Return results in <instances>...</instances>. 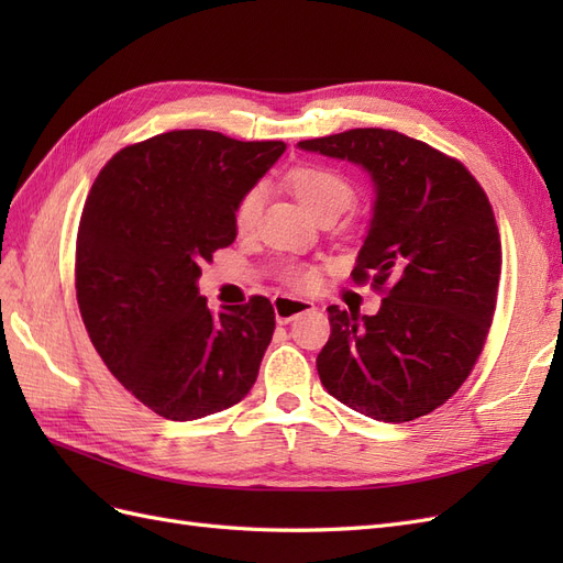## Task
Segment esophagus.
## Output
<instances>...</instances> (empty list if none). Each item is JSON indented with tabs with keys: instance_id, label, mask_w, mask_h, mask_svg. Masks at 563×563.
Segmentation results:
<instances>
[{
	"instance_id": "34e87169",
	"label": "esophagus",
	"mask_w": 563,
	"mask_h": 563,
	"mask_svg": "<svg viewBox=\"0 0 563 563\" xmlns=\"http://www.w3.org/2000/svg\"><path fill=\"white\" fill-rule=\"evenodd\" d=\"M275 305V319L277 323H288L294 321L300 314H308L314 310V302L310 300H302V298H291V296H277L272 300Z\"/></svg>"
}]
</instances>
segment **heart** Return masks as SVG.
Wrapping results in <instances>:
<instances>
[{
  "label": "heart",
  "instance_id": "1",
  "mask_svg": "<svg viewBox=\"0 0 563 563\" xmlns=\"http://www.w3.org/2000/svg\"><path fill=\"white\" fill-rule=\"evenodd\" d=\"M288 185L296 192V197L308 207L317 218L321 213L329 211H340L343 213L345 209H350V203L354 199V190L352 185L335 174L333 168L327 166H298L288 174ZM265 201V190L263 185H253L249 190L240 197L234 207V228L240 232H249L255 220L261 216ZM288 282L294 286H305L312 282V272L308 269H291L288 272Z\"/></svg>",
  "mask_w": 563,
  "mask_h": 563
}]
</instances>
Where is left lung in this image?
I'll return each mask as SVG.
<instances>
[{
    "label": "left lung",
    "mask_w": 563,
    "mask_h": 563,
    "mask_svg": "<svg viewBox=\"0 0 563 563\" xmlns=\"http://www.w3.org/2000/svg\"><path fill=\"white\" fill-rule=\"evenodd\" d=\"M298 147L368 174L373 216L352 279L385 291L376 314L331 305L321 385L373 420L428 416L467 380L496 310L503 251L488 197L463 164L397 131Z\"/></svg>",
    "instance_id": "8db88e82"
}]
</instances>
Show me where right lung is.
Listing matches in <instances>:
<instances>
[{
  "mask_svg": "<svg viewBox=\"0 0 563 563\" xmlns=\"http://www.w3.org/2000/svg\"><path fill=\"white\" fill-rule=\"evenodd\" d=\"M286 150L185 129L129 145L98 174L77 234V302L131 395L168 420L240 404L275 333L263 296L213 314L201 263L236 240L234 207Z\"/></svg>",
  "mask_w": 563,
  "mask_h": 563,
  "instance_id": "right-lung-1",
  "label": "right lung"
}]
</instances>
